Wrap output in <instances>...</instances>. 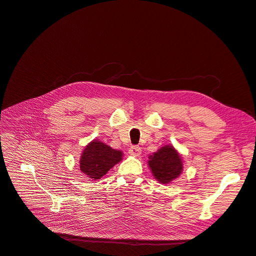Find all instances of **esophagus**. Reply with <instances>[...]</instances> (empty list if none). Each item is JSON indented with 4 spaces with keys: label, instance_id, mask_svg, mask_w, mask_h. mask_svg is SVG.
Here are the masks:
<instances>
[{
    "label": "esophagus",
    "instance_id": "esophagus-1",
    "mask_svg": "<svg viewBox=\"0 0 256 256\" xmlns=\"http://www.w3.org/2000/svg\"><path fill=\"white\" fill-rule=\"evenodd\" d=\"M142 153V149L138 146H131L129 149V154L132 156H140Z\"/></svg>",
    "mask_w": 256,
    "mask_h": 256
}]
</instances>
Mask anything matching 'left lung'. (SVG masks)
<instances>
[{"label": "left lung", "instance_id": "left-lung-1", "mask_svg": "<svg viewBox=\"0 0 256 256\" xmlns=\"http://www.w3.org/2000/svg\"><path fill=\"white\" fill-rule=\"evenodd\" d=\"M149 166L154 177L162 182H168L176 179L182 172V160L180 155L172 146H164L149 157Z\"/></svg>", "mask_w": 256, "mask_h": 256}]
</instances>
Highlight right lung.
<instances>
[{
    "label": "right lung",
    "mask_w": 256,
    "mask_h": 256,
    "mask_svg": "<svg viewBox=\"0 0 256 256\" xmlns=\"http://www.w3.org/2000/svg\"><path fill=\"white\" fill-rule=\"evenodd\" d=\"M123 153L109 146L94 140L85 147L80 160V170L94 180L104 176L114 164L122 160Z\"/></svg>",
    "instance_id": "right-lung-1"
}]
</instances>
